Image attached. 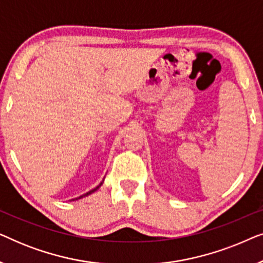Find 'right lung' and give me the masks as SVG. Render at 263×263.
Here are the masks:
<instances>
[{"label":"right lung","instance_id":"add662e5","mask_svg":"<svg viewBox=\"0 0 263 263\" xmlns=\"http://www.w3.org/2000/svg\"><path fill=\"white\" fill-rule=\"evenodd\" d=\"M103 182H104V181H103ZM103 182H100V184H99L98 186H96V188H95V189L89 190V192H88V193H86V194H84V195L79 196V197H77V199H74V200H79V199H82V197H85V196H88V195H91V194H92V193H95V192H96V190H98V189L100 188V185H102V184H103ZM74 200H73V201H74Z\"/></svg>","mask_w":263,"mask_h":263}]
</instances>
